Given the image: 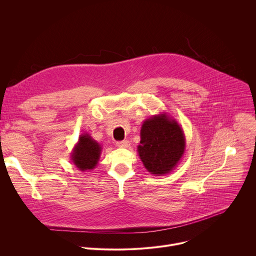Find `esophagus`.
<instances>
[{
  "mask_svg": "<svg viewBox=\"0 0 256 256\" xmlns=\"http://www.w3.org/2000/svg\"><path fill=\"white\" fill-rule=\"evenodd\" d=\"M130 142L128 140H120V142H116V146L118 147H120V148H128V147H130Z\"/></svg>",
  "mask_w": 256,
  "mask_h": 256,
  "instance_id": "1",
  "label": "esophagus"
}]
</instances>
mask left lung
I'll return each instance as SVG.
<instances>
[{"instance_id": "left-lung-1", "label": "left lung", "mask_w": 256, "mask_h": 256, "mask_svg": "<svg viewBox=\"0 0 256 256\" xmlns=\"http://www.w3.org/2000/svg\"><path fill=\"white\" fill-rule=\"evenodd\" d=\"M186 142L176 120L162 112L144 120L138 153L148 172L163 176L176 168L184 154Z\"/></svg>"}]
</instances>
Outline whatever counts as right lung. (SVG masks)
Returning <instances> with one entry per match:
<instances>
[{
    "label": "right lung",
    "mask_w": 256,
    "mask_h": 256,
    "mask_svg": "<svg viewBox=\"0 0 256 256\" xmlns=\"http://www.w3.org/2000/svg\"><path fill=\"white\" fill-rule=\"evenodd\" d=\"M101 152V144L85 132L79 136L78 142L72 148L70 160L81 171L92 170L97 166Z\"/></svg>",
    "instance_id": "obj_1"
}]
</instances>
